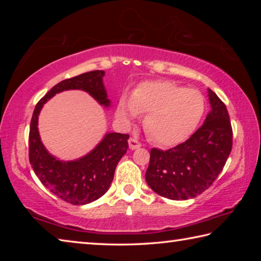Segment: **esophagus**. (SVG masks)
<instances>
[{"instance_id": "obj_1", "label": "esophagus", "mask_w": 261, "mask_h": 261, "mask_svg": "<svg viewBox=\"0 0 261 261\" xmlns=\"http://www.w3.org/2000/svg\"><path fill=\"white\" fill-rule=\"evenodd\" d=\"M141 146V144L136 138H130L129 139V147L130 149H137Z\"/></svg>"}]
</instances>
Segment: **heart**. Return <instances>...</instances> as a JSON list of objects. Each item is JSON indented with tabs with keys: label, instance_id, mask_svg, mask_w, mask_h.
Returning <instances> with one entry per match:
<instances>
[{
	"label": "heart",
	"instance_id": "obj_1",
	"mask_svg": "<svg viewBox=\"0 0 261 261\" xmlns=\"http://www.w3.org/2000/svg\"><path fill=\"white\" fill-rule=\"evenodd\" d=\"M205 109V99L198 91L168 81H149L140 83L131 99L121 96L116 116L129 122L146 113L144 126L151 138L163 146H175L196 131Z\"/></svg>",
	"mask_w": 261,
	"mask_h": 261
}]
</instances>
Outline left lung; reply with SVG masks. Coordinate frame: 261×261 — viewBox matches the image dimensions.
I'll return each mask as SVG.
<instances>
[{"label":"left lung","instance_id":"obj_1","mask_svg":"<svg viewBox=\"0 0 261 261\" xmlns=\"http://www.w3.org/2000/svg\"><path fill=\"white\" fill-rule=\"evenodd\" d=\"M211 112L199 129L167 151L152 148L146 182L171 200H187L208 189L222 171L232 147V129L226 105L208 88Z\"/></svg>","mask_w":261,"mask_h":261}]
</instances>
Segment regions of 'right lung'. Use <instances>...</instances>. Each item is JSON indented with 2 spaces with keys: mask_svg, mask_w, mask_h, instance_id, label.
Wrapping results in <instances>:
<instances>
[{
  "mask_svg": "<svg viewBox=\"0 0 261 261\" xmlns=\"http://www.w3.org/2000/svg\"><path fill=\"white\" fill-rule=\"evenodd\" d=\"M105 71L94 70L65 79L51 88L35 106L30 125L29 158L40 182L60 199L72 205H85L99 199L108 191L121 158L129 147V135L108 132L86 155L77 160L63 161L43 146L38 129L39 114L48 100L69 90H82L108 108L110 100L103 85Z\"/></svg>",
  "mask_w": 261,
  "mask_h": 261,
  "instance_id": "right-lung-1",
  "label": "right lung"
}]
</instances>
